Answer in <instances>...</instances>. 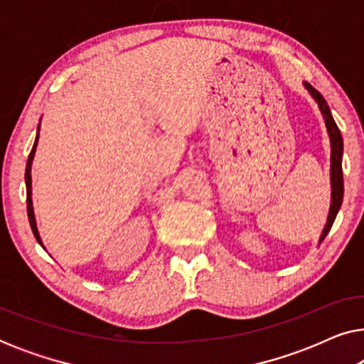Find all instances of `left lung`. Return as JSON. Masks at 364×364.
I'll return each instance as SVG.
<instances>
[{
    "label": "left lung",
    "mask_w": 364,
    "mask_h": 364,
    "mask_svg": "<svg viewBox=\"0 0 364 364\" xmlns=\"http://www.w3.org/2000/svg\"><path fill=\"white\" fill-rule=\"evenodd\" d=\"M305 87L310 91V94L315 97V101L320 106V111L325 117V124L328 127V134H330L331 139V207H330V215H328L325 230H323V235L320 240H325V237L328 235V232L331 230L333 222H335L336 213L340 210L341 202H343V168H341V156H343V139H341V132L338 129L335 119L331 116L330 107L325 101V97L321 96L320 92L316 91L311 84H305Z\"/></svg>",
    "instance_id": "left-lung-1"
}]
</instances>
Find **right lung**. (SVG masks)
<instances>
[{
	"label": "right lung",
	"mask_w": 364,
	"mask_h": 364,
	"mask_svg": "<svg viewBox=\"0 0 364 364\" xmlns=\"http://www.w3.org/2000/svg\"><path fill=\"white\" fill-rule=\"evenodd\" d=\"M36 144H38V137L34 141V146L29 152L28 162H26V173H24V181H26V203H28V218H29V225H31V230L36 237V240L41 243V237H39L38 228H36V218H34V212H33V200H31V164H33V157H34V151H36ZM43 245V243H41Z\"/></svg>",
	"instance_id": "add662e5"
}]
</instances>
